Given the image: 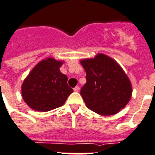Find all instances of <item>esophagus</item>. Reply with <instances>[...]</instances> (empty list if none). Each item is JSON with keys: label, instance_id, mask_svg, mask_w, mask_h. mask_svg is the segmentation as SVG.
Masks as SVG:
<instances>
[{"label": "esophagus", "instance_id": "34e87169", "mask_svg": "<svg viewBox=\"0 0 155 155\" xmlns=\"http://www.w3.org/2000/svg\"><path fill=\"white\" fill-rule=\"evenodd\" d=\"M73 91H74V92H79V87H76L75 88H73Z\"/></svg>", "mask_w": 155, "mask_h": 155}]
</instances>
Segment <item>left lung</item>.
I'll return each mask as SVG.
<instances>
[{
  "mask_svg": "<svg viewBox=\"0 0 155 155\" xmlns=\"http://www.w3.org/2000/svg\"><path fill=\"white\" fill-rule=\"evenodd\" d=\"M87 83L80 94L89 109L101 115L117 114L132 97L130 79L115 60L104 54L80 60Z\"/></svg>",
  "mask_w": 155,
  "mask_h": 155,
  "instance_id": "obj_1",
  "label": "left lung"
}]
</instances>
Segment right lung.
Listing matches in <instances>:
<instances>
[{
	"label": "right lung",
	"mask_w": 155,
	"mask_h": 155,
	"mask_svg": "<svg viewBox=\"0 0 155 155\" xmlns=\"http://www.w3.org/2000/svg\"><path fill=\"white\" fill-rule=\"evenodd\" d=\"M63 63L47 58L36 64L24 79L21 96L30 108L43 112L53 110L62 106L73 92L67 84V76L59 69Z\"/></svg>",
	"instance_id": "obj_1"
}]
</instances>
